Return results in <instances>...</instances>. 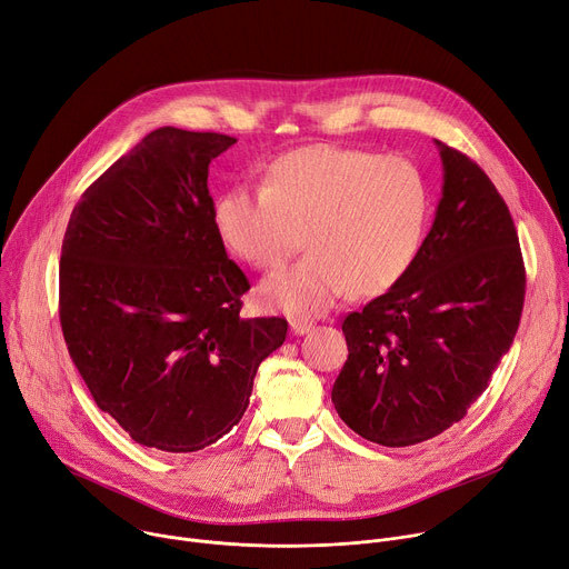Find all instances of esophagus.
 <instances>
[{
    "label": "esophagus",
    "instance_id": "obj_1",
    "mask_svg": "<svg viewBox=\"0 0 569 569\" xmlns=\"http://www.w3.org/2000/svg\"><path fill=\"white\" fill-rule=\"evenodd\" d=\"M311 329H313V325L307 322V320H299V318L290 320V331H292L295 336H305V333H309Z\"/></svg>",
    "mask_w": 569,
    "mask_h": 569
}]
</instances>
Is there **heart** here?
<instances>
[{"instance_id": "obj_1", "label": "heart", "mask_w": 569, "mask_h": 569, "mask_svg": "<svg viewBox=\"0 0 569 569\" xmlns=\"http://www.w3.org/2000/svg\"><path fill=\"white\" fill-rule=\"evenodd\" d=\"M432 217L423 169L400 156L309 143L274 158L262 184L238 182L214 199L221 247L272 270L311 249L260 286L262 305L288 316L327 313L350 290L375 297L398 286L421 253Z\"/></svg>"}]
</instances>
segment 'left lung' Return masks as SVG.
Returning <instances> with one entry per match:
<instances>
[{"label": "left lung", "mask_w": 569, "mask_h": 569, "mask_svg": "<svg viewBox=\"0 0 569 569\" xmlns=\"http://www.w3.org/2000/svg\"><path fill=\"white\" fill-rule=\"evenodd\" d=\"M443 184L432 229L407 277L343 320L348 361L331 402L380 446L432 439L465 419L510 350L526 272L495 182L437 141Z\"/></svg>", "instance_id": "1"}]
</instances>
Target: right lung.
Segmentation results:
<instances>
[{
	"label": "right lung",
	"instance_id": "1",
	"mask_svg": "<svg viewBox=\"0 0 569 569\" xmlns=\"http://www.w3.org/2000/svg\"><path fill=\"white\" fill-rule=\"evenodd\" d=\"M229 134L158 128L74 206L59 318L96 405L137 443L201 450L240 423L283 318H242L244 272L212 229L208 167Z\"/></svg>",
	"mask_w": 569,
	"mask_h": 569
}]
</instances>
